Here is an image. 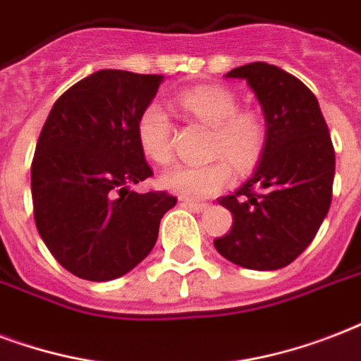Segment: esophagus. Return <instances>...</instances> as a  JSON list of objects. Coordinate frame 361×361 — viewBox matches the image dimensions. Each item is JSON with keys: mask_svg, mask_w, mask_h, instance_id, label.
<instances>
[{"mask_svg": "<svg viewBox=\"0 0 361 361\" xmlns=\"http://www.w3.org/2000/svg\"><path fill=\"white\" fill-rule=\"evenodd\" d=\"M180 207H186V209H190V211L201 212L207 209V203H195V201H190V200H180Z\"/></svg>", "mask_w": 361, "mask_h": 361, "instance_id": "obj_1", "label": "esophagus"}]
</instances>
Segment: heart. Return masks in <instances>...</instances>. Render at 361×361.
Here are the masks:
<instances>
[{"label":"heart","instance_id":"1","mask_svg":"<svg viewBox=\"0 0 361 361\" xmlns=\"http://www.w3.org/2000/svg\"><path fill=\"white\" fill-rule=\"evenodd\" d=\"M178 103L195 120L211 126L209 156L219 160L203 166L180 164L169 167L160 177V184L184 200L212 197L233 180L230 161L239 171H247L258 164L267 141L264 120L254 111H241L235 94L219 85L184 90L178 96ZM135 135L150 160L160 166L171 161L173 124L160 103H149L139 113Z\"/></svg>","mask_w":361,"mask_h":361}]
</instances>
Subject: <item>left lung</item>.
I'll return each mask as SVG.
<instances>
[{
  "mask_svg": "<svg viewBox=\"0 0 361 361\" xmlns=\"http://www.w3.org/2000/svg\"><path fill=\"white\" fill-rule=\"evenodd\" d=\"M226 77L252 88L267 141L252 177L219 200L233 224L214 247L247 269H281L311 245L331 205L335 150L328 124L314 94L281 67L254 61Z\"/></svg>",
  "mask_w": 361,
  "mask_h": 361,
  "instance_id": "obj_1",
  "label": "left lung"
}]
</instances>
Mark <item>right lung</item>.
<instances>
[{
    "label": "right lung",
    "mask_w": 361,
    "mask_h": 361,
    "mask_svg": "<svg viewBox=\"0 0 361 361\" xmlns=\"http://www.w3.org/2000/svg\"><path fill=\"white\" fill-rule=\"evenodd\" d=\"M161 75L102 69L66 90L50 111L32 161L35 226L50 254L85 281L126 275L154 248L177 197L130 190L152 169L135 135Z\"/></svg>",
    "instance_id": "right-lung-1"
}]
</instances>
